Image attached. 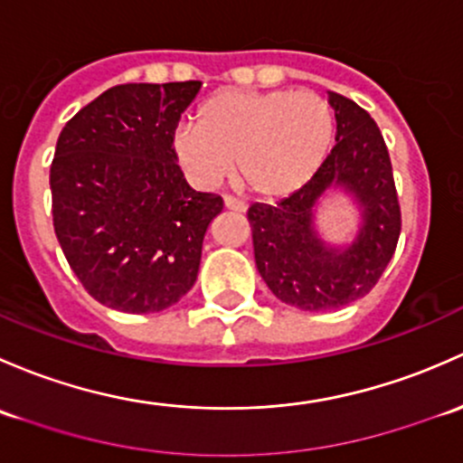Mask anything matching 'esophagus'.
Listing matches in <instances>:
<instances>
[{
  "mask_svg": "<svg viewBox=\"0 0 463 463\" xmlns=\"http://www.w3.org/2000/svg\"><path fill=\"white\" fill-rule=\"evenodd\" d=\"M225 207L232 209V212H238V213H242V212H245V209H247L242 200L232 198V196H225Z\"/></svg>",
  "mask_w": 463,
  "mask_h": 463,
  "instance_id": "34e87169",
  "label": "esophagus"
}]
</instances>
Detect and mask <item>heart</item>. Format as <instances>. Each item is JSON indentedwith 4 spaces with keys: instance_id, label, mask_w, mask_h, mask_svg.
I'll use <instances>...</instances> for the list:
<instances>
[{
    "instance_id": "b5f03b06",
    "label": "heart",
    "mask_w": 463,
    "mask_h": 463,
    "mask_svg": "<svg viewBox=\"0 0 463 463\" xmlns=\"http://www.w3.org/2000/svg\"><path fill=\"white\" fill-rule=\"evenodd\" d=\"M335 142V113L314 90H218L196 109V127L171 137L180 169L213 189L232 169L259 198H285L314 178Z\"/></svg>"
}]
</instances>
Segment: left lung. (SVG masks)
Here are the masks:
<instances>
[{
	"label": "left lung",
	"mask_w": 463,
	"mask_h": 463,
	"mask_svg": "<svg viewBox=\"0 0 463 463\" xmlns=\"http://www.w3.org/2000/svg\"><path fill=\"white\" fill-rule=\"evenodd\" d=\"M336 146L321 169L279 204H251L259 274L279 301L326 312L365 297L381 279L402 232L392 165L376 122L352 99L327 90ZM345 195L357 212L355 230L332 243L317 225L320 209Z\"/></svg>",
	"instance_id": "8db88e82"
}]
</instances>
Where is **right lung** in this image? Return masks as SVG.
Listing matches in <instances>:
<instances>
[{"label": "right lung", "mask_w": 463, "mask_h": 463, "mask_svg": "<svg viewBox=\"0 0 463 463\" xmlns=\"http://www.w3.org/2000/svg\"><path fill=\"white\" fill-rule=\"evenodd\" d=\"M203 82L120 84L80 109L51 165L53 225L90 297L162 312L194 288L222 198L189 187L171 137Z\"/></svg>", "instance_id": "right-lung-1"}]
</instances>
